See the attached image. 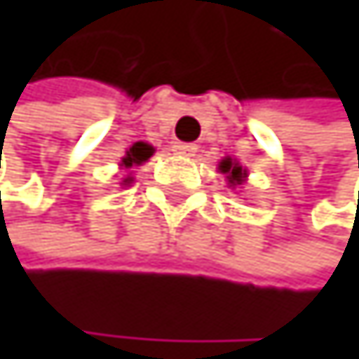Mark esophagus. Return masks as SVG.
I'll list each match as a JSON object with an SVG mask.
<instances>
[{
  "label": "esophagus",
  "instance_id": "1",
  "mask_svg": "<svg viewBox=\"0 0 359 359\" xmlns=\"http://www.w3.org/2000/svg\"><path fill=\"white\" fill-rule=\"evenodd\" d=\"M174 150H176L178 155L191 157V155H196L198 146H196V144H185V142H176V144H174Z\"/></svg>",
  "mask_w": 359,
  "mask_h": 359
}]
</instances>
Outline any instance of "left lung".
Segmentation results:
<instances>
[{
  "mask_svg": "<svg viewBox=\"0 0 359 359\" xmlns=\"http://www.w3.org/2000/svg\"><path fill=\"white\" fill-rule=\"evenodd\" d=\"M219 172L226 174L230 187L243 185V183H245V178H248V170H245L243 165H239L237 161H232L230 157H226V159L219 161Z\"/></svg>",
  "mask_w": 359,
  "mask_h": 359,
  "instance_id": "left-lung-1",
  "label": "left lung"
}]
</instances>
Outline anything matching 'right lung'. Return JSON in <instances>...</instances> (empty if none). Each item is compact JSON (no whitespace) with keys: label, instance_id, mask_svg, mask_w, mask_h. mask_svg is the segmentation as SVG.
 Segmentation results:
<instances>
[{"label":"right lung","instance_id":"1","mask_svg":"<svg viewBox=\"0 0 359 359\" xmlns=\"http://www.w3.org/2000/svg\"><path fill=\"white\" fill-rule=\"evenodd\" d=\"M153 153H155V148L150 146V144H146V142H135V144L127 150V155L122 157L120 165H122V170H129V168H133V165H142V163H146L150 157H153ZM131 181H133V178L127 176L122 183L129 185Z\"/></svg>","mask_w":359,"mask_h":359}]
</instances>
